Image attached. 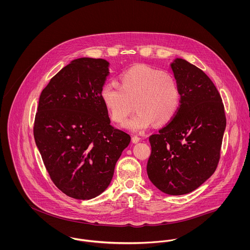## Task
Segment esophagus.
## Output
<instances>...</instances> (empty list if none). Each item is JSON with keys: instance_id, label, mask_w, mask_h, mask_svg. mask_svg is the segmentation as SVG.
I'll use <instances>...</instances> for the list:
<instances>
[{"instance_id": "esophagus-1", "label": "esophagus", "mask_w": 250, "mask_h": 250, "mask_svg": "<svg viewBox=\"0 0 250 250\" xmlns=\"http://www.w3.org/2000/svg\"><path fill=\"white\" fill-rule=\"evenodd\" d=\"M132 143L133 144H137L138 142H140V140H141V138L140 137H138V136H136V135H134V136H132Z\"/></svg>"}]
</instances>
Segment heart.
Listing matches in <instances>:
<instances>
[{"instance_id":"heart-1","label":"heart","mask_w":250,"mask_h":250,"mask_svg":"<svg viewBox=\"0 0 250 250\" xmlns=\"http://www.w3.org/2000/svg\"><path fill=\"white\" fill-rule=\"evenodd\" d=\"M101 98L111 119L125 122L135 108L137 113L125 126L131 131H143L153 123L163 125L176 115L181 104V91L175 77L160 69L139 64L125 71L120 86L106 83Z\"/></svg>"}]
</instances>
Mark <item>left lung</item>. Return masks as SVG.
Returning <instances> with one entry per match:
<instances>
[{"label": "left lung", "mask_w": 250, "mask_h": 250, "mask_svg": "<svg viewBox=\"0 0 250 250\" xmlns=\"http://www.w3.org/2000/svg\"><path fill=\"white\" fill-rule=\"evenodd\" d=\"M181 91L180 107L149 137L147 175L168 195L192 192L216 170L227 125L221 95L209 77L183 59L171 63Z\"/></svg>", "instance_id": "obj_1"}]
</instances>
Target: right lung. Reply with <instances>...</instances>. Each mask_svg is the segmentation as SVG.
I'll return each instance as SVG.
<instances>
[{"mask_svg":"<svg viewBox=\"0 0 250 250\" xmlns=\"http://www.w3.org/2000/svg\"><path fill=\"white\" fill-rule=\"evenodd\" d=\"M104 59L80 58L42 89L33 134L51 181L65 195L89 200L109 186L130 136L110 125L101 90L109 74Z\"/></svg>","mask_w":250,"mask_h":250,"instance_id":"1","label":"right lung"}]
</instances>
